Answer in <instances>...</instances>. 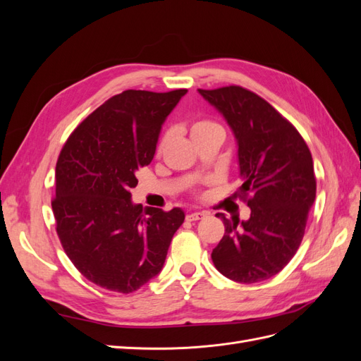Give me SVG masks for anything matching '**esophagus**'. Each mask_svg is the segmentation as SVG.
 <instances>
[{"mask_svg":"<svg viewBox=\"0 0 361 361\" xmlns=\"http://www.w3.org/2000/svg\"><path fill=\"white\" fill-rule=\"evenodd\" d=\"M206 214L204 212H188L187 214V220L188 221H199L202 218H204Z\"/></svg>","mask_w":361,"mask_h":361,"instance_id":"1","label":"esophagus"}]
</instances>
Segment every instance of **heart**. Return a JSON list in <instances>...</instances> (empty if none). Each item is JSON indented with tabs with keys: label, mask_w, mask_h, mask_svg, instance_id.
Segmentation results:
<instances>
[{
	"label": "heart",
	"mask_w": 361,
	"mask_h": 361,
	"mask_svg": "<svg viewBox=\"0 0 361 361\" xmlns=\"http://www.w3.org/2000/svg\"><path fill=\"white\" fill-rule=\"evenodd\" d=\"M212 133H224L223 126L220 123H216L215 120L211 118H195L190 125V135L192 140H199L207 134ZM171 140V130H167L161 135V138L158 140L157 143V155H161L162 150L166 149V146L170 143Z\"/></svg>",
	"instance_id": "b5f03b06"
}]
</instances>
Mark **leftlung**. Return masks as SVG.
I'll return each mask as SVG.
<instances>
[{"label":"left lung","mask_w":361,"mask_h":361,"mask_svg":"<svg viewBox=\"0 0 361 361\" xmlns=\"http://www.w3.org/2000/svg\"><path fill=\"white\" fill-rule=\"evenodd\" d=\"M220 111L238 141L247 221L221 216L226 232L212 250L223 276L239 283L268 280L297 253L316 197L313 159L304 138L264 97L241 85L199 89Z\"/></svg>","instance_id":"1"}]
</instances>
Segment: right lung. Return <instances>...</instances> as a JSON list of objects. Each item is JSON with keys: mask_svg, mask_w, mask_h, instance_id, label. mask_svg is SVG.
Returning <instances> with one entry per match:
<instances>
[{"mask_svg": "<svg viewBox=\"0 0 361 361\" xmlns=\"http://www.w3.org/2000/svg\"><path fill=\"white\" fill-rule=\"evenodd\" d=\"M187 93L125 90L73 129L56 166L51 206L64 253L104 289L130 293L162 269L180 207L133 204L137 171L154 159L164 120Z\"/></svg>", "mask_w": 361, "mask_h": 361, "instance_id": "obj_1", "label": "right lung"}]
</instances>
